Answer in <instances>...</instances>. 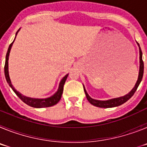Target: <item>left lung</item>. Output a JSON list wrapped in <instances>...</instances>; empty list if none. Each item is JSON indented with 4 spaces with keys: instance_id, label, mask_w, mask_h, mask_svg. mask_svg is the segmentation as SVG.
Returning a JSON list of instances; mask_svg holds the SVG:
<instances>
[{
    "instance_id": "left-lung-1",
    "label": "left lung",
    "mask_w": 147,
    "mask_h": 147,
    "mask_svg": "<svg viewBox=\"0 0 147 147\" xmlns=\"http://www.w3.org/2000/svg\"><path fill=\"white\" fill-rule=\"evenodd\" d=\"M137 44L138 45V47H139L140 66L139 72H138V80L137 82H136L134 88H132L127 94H126L125 96H123L118 97V98H110V99L108 100H97L94 99V98H92L89 95H88V93H87L85 86L83 85L84 90H85V95H86L87 99L88 100V102L91 104V105H93V106H96V107H102V108H110V107H117V106H119V105H121L122 104L125 103L127 101H128V100L133 96V94H134L135 92L136 91V90H137L138 85H140V83H141V80H142L143 75H144V62H143L142 59V51H141V47H140L139 44L138 43V42Z\"/></svg>"
}]
</instances>
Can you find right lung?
Instances as JSON below:
<instances>
[{
    "label": "right lung",
    "mask_w": 147,
    "mask_h": 147,
    "mask_svg": "<svg viewBox=\"0 0 147 147\" xmlns=\"http://www.w3.org/2000/svg\"><path fill=\"white\" fill-rule=\"evenodd\" d=\"M20 28L18 29V32H16V34H15V37H16L17 34H18V32L20 31ZM15 40L10 44V45L9 46V49H8L7 53H6V62H5V66H4V74H5V77H6V80L7 83L9 84V85L10 86V88L13 90V91L15 92V94L18 96L20 99L23 101L24 103H26V105H29L32 107H35V108H42V107H51L53 105H55L56 104H57L59 102V101L60 100L61 96H62V92H63V86L65 85V82L66 80H67V76H68V74H66L64 77L62 78L59 84V88H58L57 90L56 91L55 93L51 96L50 97H48V98H31V97L26 96L24 95L21 94L19 91H18L16 89H15L14 87H13L12 84H11V80H10L9 74V53L10 51H11V46L13 45V42H15Z\"/></svg>",
    "instance_id": "right-lung-1"
}]
</instances>
